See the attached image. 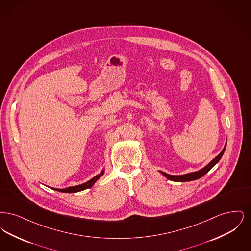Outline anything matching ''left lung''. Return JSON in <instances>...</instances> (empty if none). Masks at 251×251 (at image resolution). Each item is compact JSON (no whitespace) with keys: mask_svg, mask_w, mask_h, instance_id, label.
I'll use <instances>...</instances> for the list:
<instances>
[{"mask_svg":"<svg viewBox=\"0 0 251 251\" xmlns=\"http://www.w3.org/2000/svg\"><path fill=\"white\" fill-rule=\"evenodd\" d=\"M225 149H226V146L224 147V149L222 150V151H221L218 155L216 156L213 161H211V163H209L206 167H203L202 169H201V170H199V171L191 172V173L184 174V175H179V176L169 175V174H167V173H165V172H163V171H160V172H161L167 179H170V180H174V181H190V180H195V179H200V178H201L202 176H204L207 172H209V171L211 170V168L219 162V160L221 159V157H222L224 151H225Z\"/></svg>","mask_w":251,"mask_h":251,"instance_id":"left-lung-1","label":"left lung"}]
</instances>
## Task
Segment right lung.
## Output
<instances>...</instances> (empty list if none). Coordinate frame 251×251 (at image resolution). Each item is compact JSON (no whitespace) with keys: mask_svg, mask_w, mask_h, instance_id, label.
<instances>
[{"mask_svg":"<svg viewBox=\"0 0 251 251\" xmlns=\"http://www.w3.org/2000/svg\"><path fill=\"white\" fill-rule=\"evenodd\" d=\"M103 173H104V171L102 170L101 173H100L99 175L95 176L93 179H91L90 180L84 182L83 184L76 185V186H72V187H68V188H66V189H57V188H55L54 190L59 192H64V193H75V192L82 191V190H84V189H87V188L92 187L93 184L95 183L96 180H98V179H100V178L103 175Z\"/></svg>","mask_w":251,"mask_h":251,"instance_id":"add662e5","label":"right lung"}]
</instances>
